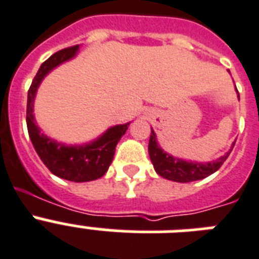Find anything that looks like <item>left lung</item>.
<instances>
[{
    "label": "left lung",
    "instance_id": "left-lung-1",
    "mask_svg": "<svg viewBox=\"0 0 259 259\" xmlns=\"http://www.w3.org/2000/svg\"><path fill=\"white\" fill-rule=\"evenodd\" d=\"M234 144L235 142H233L232 149L226 154L220 157L215 161L194 162V161H186V159L178 158V157H174V155L163 151V149L158 145L154 130L151 129L150 140H149V155H150L151 163L154 166V170L157 171V174H159L161 177L166 178V180L185 184V182L203 180V178L209 177L210 174L215 173L222 166V163L226 161L229 154L232 153Z\"/></svg>",
    "mask_w": 259,
    "mask_h": 259
}]
</instances>
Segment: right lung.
<instances>
[{
	"label": "right lung",
	"mask_w": 259,
	"mask_h": 259,
	"mask_svg": "<svg viewBox=\"0 0 259 259\" xmlns=\"http://www.w3.org/2000/svg\"><path fill=\"white\" fill-rule=\"evenodd\" d=\"M79 50V45L66 48L49 57L39 66L30 89L27 92L26 125L29 137L37 154L48 169L64 180L73 182H89L98 180L108 171L115 153V146L126 133L130 122L109 127L98 138L82 145H66L46 136L35 122L34 100L41 82L50 71L73 60Z\"/></svg>",
	"instance_id": "add662e5"
}]
</instances>
